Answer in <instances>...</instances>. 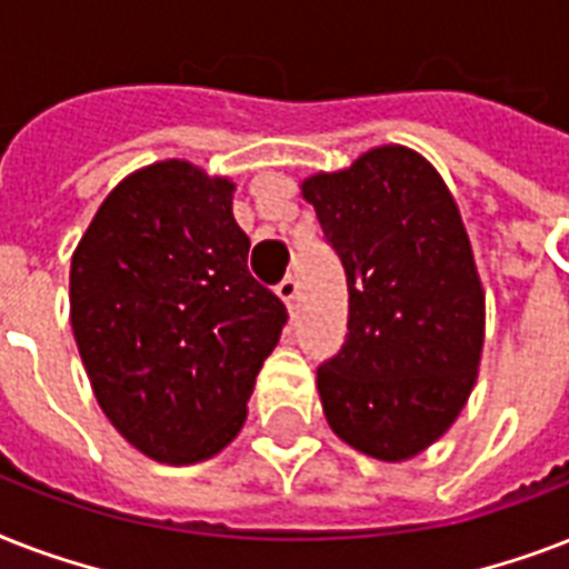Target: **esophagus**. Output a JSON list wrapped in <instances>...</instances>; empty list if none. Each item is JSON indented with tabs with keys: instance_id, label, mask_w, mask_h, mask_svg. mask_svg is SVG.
Wrapping results in <instances>:
<instances>
[{
	"instance_id": "obj_1",
	"label": "esophagus",
	"mask_w": 569,
	"mask_h": 569,
	"mask_svg": "<svg viewBox=\"0 0 569 569\" xmlns=\"http://www.w3.org/2000/svg\"><path fill=\"white\" fill-rule=\"evenodd\" d=\"M274 292L280 295V301H283L286 307H289V310H292L295 298H298V280H295V274H286L283 280H280V283H277Z\"/></svg>"
}]
</instances>
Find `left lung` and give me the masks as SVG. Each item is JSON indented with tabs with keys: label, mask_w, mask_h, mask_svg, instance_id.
<instances>
[{
	"label": "left lung",
	"mask_w": 569,
	"mask_h": 569,
	"mask_svg": "<svg viewBox=\"0 0 569 569\" xmlns=\"http://www.w3.org/2000/svg\"><path fill=\"white\" fill-rule=\"evenodd\" d=\"M301 189L348 280L346 346L316 372L328 425L369 458H413L458 419L485 346L458 203L431 162L398 144Z\"/></svg>",
	"instance_id": "obj_1"
}]
</instances>
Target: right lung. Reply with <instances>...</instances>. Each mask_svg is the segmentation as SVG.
Segmentation results:
<instances>
[{"mask_svg":"<svg viewBox=\"0 0 569 569\" xmlns=\"http://www.w3.org/2000/svg\"><path fill=\"white\" fill-rule=\"evenodd\" d=\"M232 182L180 159L129 173L70 262V325L109 422L159 463L241 431L286 307L248 271Z\"/></svg>","mask_w":569,"mask_h":569,"instance_id":"1","label":"right lung"}]
</instances>
